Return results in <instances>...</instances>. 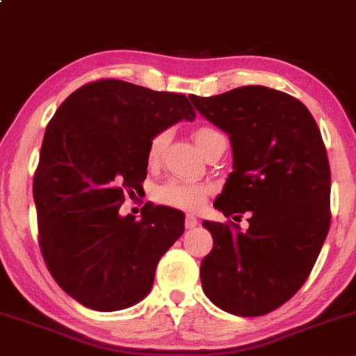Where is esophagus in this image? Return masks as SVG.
Wrapping results in <instances>:
<instances>
[{"instance_id": "1", "label": "esophagus", "mask_w": 356, "mask_h": 356, "mask_svg": "<svg viewBox=\"0 0 356 356\" xmlns=\"http://www.w3.org/2000/svg\"><path fill=\"white\" fill-rule=\"evenodd\" d=\"M195 226H197V219H195L192 214H187L186 216V227H187V229H192V227H195Z\"/></svg>"}]
</instances>
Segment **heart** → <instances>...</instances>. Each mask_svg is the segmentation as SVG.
I'll return each mask as SVG.
<instances>
[{
  "instance_id": "b5f03b06",
  "label": "heart",
  "mask_w": 356,
  "mask_h": 356,
  "mask_svg": "<svg viewBox=\"0 0 356 356\" xmlns=\"http://www.w3.org/2000/svg\"><path fill=\"white\" fill-rule=\"evenodd\" d=\"M220 137L222 136H220L218 130L207 125L197 127V129L192 132V138H194L195 145L201 149L202 154L206 152L216 140H219ZM167 142H169V132H167V130H161V132L154 134L152 138L149 140V144H147V165L157 167L161 164L165 152ZM207 195H209V187L207 186L184 181H169L162 187H159L157 192H155L157 202L186 211L199 209V207L206 202Z\"/></svg>"
}]
</instances>
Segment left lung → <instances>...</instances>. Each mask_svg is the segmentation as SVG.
I'll list each match as a JSON object with an SVG mask.
<instances>
[{
  "label": "left lung",
  "instance_id": "1",
  "mask_svg": "<svg viewBox=\"0 0 356 356\" xmlns=\"http://www.w3.org/2000/svg\"><path fill=\"white\" fill-rule=\"evenodd\" d=\"M189 99L232 144L234 172L214 207L249 216L246 231L232 220L202 222L214 239L201 263L204 293L238 316L275 312L308 280L332 222L320 129L300 100L261 85Z\"/></svg>",
  "mask_w": 356,
  "mask_h": 356
}]
</instances>
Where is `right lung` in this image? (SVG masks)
Here are the masks:
<instances>
[{
  "mask_svg": "<svg viewBox=\"0 0 356 356\" xmlns=\"http://www.w3.org/2000/svg\"><path fill=\"white\" fill-rule=\"evenodd\" d=\"M194 117L186 95L102 79L75 90L48 122L33 179L38 243L53 280L80 305L115 312L150 291L184 214L145 204L136 219L118 209L145 181L154 134Z\"/></svg>",
  "mask_w": 356,
  "mask_h": 356,
  "instance_id": "right-lung-1",
  "label": "right lung"
}]
</instances>
